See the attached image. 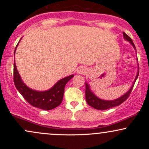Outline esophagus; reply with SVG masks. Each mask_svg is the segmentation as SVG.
<instances>
[{
    "label": "esophagus",
    "mask_w": 149,
    "mask_h": 149,
    "mask_svg": "<svg viewBox=\"0 0 149 149\" xmlns=\"http://www.w3.org/2000/svg\"><path fill=\"white\" fill-rule=\"evenodd\" d=\"M77 73H80V74H84V73H86V70L83 67H78L77 69Z\"/></svg>",
    "instance_id": "obj_1"
}]
</instances>
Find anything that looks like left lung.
I'll return each instance as SVG.
<instances>
[{"label": "left lung", "mask_w": 149, "mask_h": 149, "mask_svg": "<svg viewBox=\"0 0 149 149\" xmlns=\"http://www.w3.org/2000/svg\"><path fill=\"white\" fill-rule=\"evenodd\" d=\"M123 37L126 40L129 41L130 42V44L133 46L135 50H136V47H135V45L133 42L132 40L130 38V37L128 36L125 33L123 32ZM139 71H138L137 72V75H136V78H135V80L134 81V83H133L132 87L130 88L128 91L126 92L125 95L121 96L119 98L116 99V100H110V101H107V100H101V99L98 98L93 92H92V90H90V85H89L88 83H85V99H86V102L88 104V105H90V107H93L94 109H96L97 110H106V109H109L110 108H113L117 107V106L120 105L124 102L128 98V97L130 96V95L132 90L133 87H134L135 82H136V78H137L138 76H139Z\"/></svg>", "instance_id": "8db88e82"}]
</instances>
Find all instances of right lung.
I'll return each instance as SVG.
<instances>
[{"mask_svg":"<svg viewBox=\"0 0 149 149\" xmlns=\"http://www.w3.org/2000/svg\"><path fill=\"white\" fill-rule=\"evenodd\" d=\"M19 42L16 46V48ZM16 48L15 49L14 54ZM73 76V75H71L62 78L49 90L39 92L32 90L24 83L17 69L14 59V83L15 87L28 103L34 107L43 110H51L60 105L64 96L65 85Z\"/></svg>","mask_w":149,"mask_h":149,"instance_id":"add662e5","label":"right lung"}]
</instances>
